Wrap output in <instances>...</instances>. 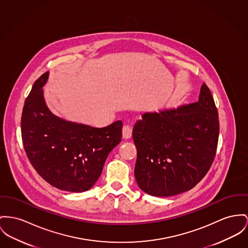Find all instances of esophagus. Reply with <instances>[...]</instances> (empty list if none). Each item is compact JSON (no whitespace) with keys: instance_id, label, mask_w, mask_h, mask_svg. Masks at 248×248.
Returning a JSON list of instances; mask_svg holds the SVG:
<instances>
[{"instance_id":"34e87169","label":"esophagus","mask_w":248,"mask_h":248,"mask_svg":"<svg viewBox=\"0 0 248 248\" xmlns=\"http://www.w3.org/2000/svg\"><path fill=\"white\" fill-rule=\"evenodd\" d=\"M132 127L129 125H125L122 130V136L124 139H130L132 137Z\"/></svg>"}]
</instances>
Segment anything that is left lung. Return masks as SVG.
<instances>
[{"label":"left lung","instance_id":"left-lung-1","mask_svg":"<svg viewBox=\"0 0 248 248\" xmlns=\"http://www.w3.org/2000/svg\"><path fill=\"white\" fill-rule=\"evenodd\" d=\"M218 135V112L205 83L198 102L145 113L132 130L139 188L161 198L194 188L215 160Z\"/></svg>","mask_w":248,"mask_h":248}]
</instances>
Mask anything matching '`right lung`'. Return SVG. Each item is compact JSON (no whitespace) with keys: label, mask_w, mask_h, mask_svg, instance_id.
I'll list each match as a JSON object with an SVG mask.
<instances>
[{"label":"right lung","mask_w":248,"mask_h":248,"mask_svg":"<svg viewBox=\"0 0 248 248\" xmlns=\"http://www.w3.org/2000/svg\"><path fill=\"white\" fill-rule=\"evenodd\" d=\"M45 72L33 83L21 116V137L26 155L36 172L63 191L89 190L102 172L111 150L121 142L122 121L105 128L67 121L46 105L42 87Z\"/></svg>","instance_id":"1"}]
</instances>
